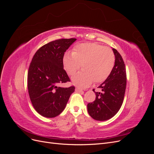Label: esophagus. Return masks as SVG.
Segmentation results:
<instances>
[{"label": "esophagus", "instance_id": "obj_1", "mask_svg": "<svg viewBox=\"0 0 154 154\" xmlns=\"http://www.w3.org/2000/svg\"><path fill=\"white\" fill-rule=\"evenodd\" d=\"M76 91L78 92H83V90H82V88H81L76 87Z\"/></svg>", "mask_w": 154, "mask_h": 154}]
</instances>
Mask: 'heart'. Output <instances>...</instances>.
<instances>
[{
    "label": "heart",
    "mask_w": 154,
    "mask_h": 154,
    "mask_svg": "<svg viewBox=\"0 0 154 154\" xmlns=\"http://www.w3.org/2000/svg\"><path fill=\"white\" fill-rule=\"evenodd\" d=\"M62 62L69 75H73L82 67L83 71L72 78L74 84L90 85L92 82L101 83L109 77L114 68L115 57L111 49L96 43L76 45L72 52L64 53Z\"/></svg>",
    "instance_id": "heart-1"
}]
</instances>
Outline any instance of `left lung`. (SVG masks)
I'll return each mask as SVG.
<instances>
[{
	"label": "left lung",
	"mask_w": 154,
	"mask_h": 154,
	"mask_svg": "<svg viewBox=\"0 0 154 154\" xmlns=\"http://www.w3.org/2000/svg\"><path fill=\"white\" fill-rule=\"evenodd\" d=\"M115 55L114 68L109 77L98 87L101 92H95L96 100L87 105L91 117L97 121L110 119L117 114L122 105L127 85L125 63L118 51L112 49Z\"/></svg>",
	"instance_id": "1"
}]
</instances>
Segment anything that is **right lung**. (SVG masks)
<instances>
[{
	"mask_svg": "<svg viewBox=\"0 0 154 154\" xmlns=\"http://www.w3.org/2000/svg\"><path fill=\"white\" fill-rule=\"evenodd\" d=\"M76 38L59 39L41 47L32 57L27 74V88L36 111L45 118H54L66 108L75 87H61L70 82L62 62L65 52Z\"/></svg>",
	"mask_w": 154,
	"mask_h": 154,
	"instance_id": "obj_1",
	"label": "right lung"
}]
</instances>
